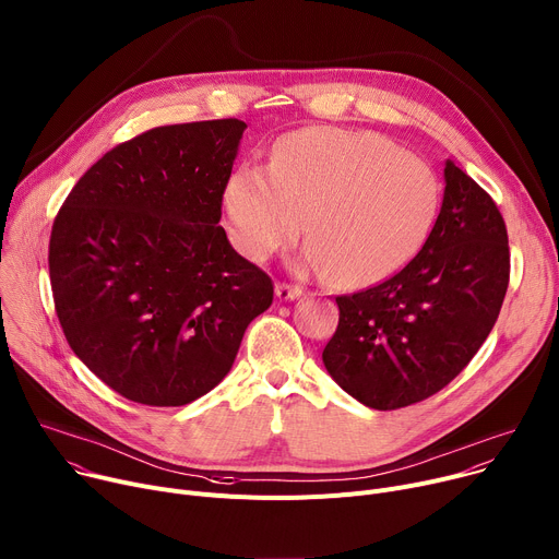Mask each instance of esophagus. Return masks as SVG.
Returning <instances> with one entry per match:
<instances>
[{"instance_id":"esophagus-1","label":"esophagus","mask_w":559,"mask_h":559,"mask_svg":"<svg viewBox=\"0 0 559 559\" xmlns=\"http://www.w3.org/2000/svg\"><path fill=\"white\" fill-rule=\"evenodd\" d=\"M275 295H277L280 299H295V297L302 295V288L295 286V284H286V282H280V284L275 286Z\"/></svg>"}]
</instances>
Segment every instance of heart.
<instances>
[{
    "label": "heart",
    "instance_id": "1",
    "mask_svg": "<svg viewBox=\"0 0 559 559\" xmlns=\"http://www.w3.org/2000/svg\"><path fill=\"white\" fill-rule=\"evenodd\" d=\"M441 203L435 167L373 132L309 127L280 139L269 167L226 181L235 250L254 264L288 248L305 217L302 269L342 288L396 275L423 248Z\"/></svg>",
    "mask_w": 559,
    "mask_h": 559
}]
</instances>
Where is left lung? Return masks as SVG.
Listing matches in <instances>:
<instances>
[{"label":"left lung","instance_id":"obj_1","mask_svg":"<svg viewBox=\"0 0 559 559\" xmlns=\"http://www.w3.org/2000/svg\"><path fill=\"white\" fill-rule=\"evenodd\" d=\"M432 233L396 275L337 295L322 360L342 390L388 412L441 392L492 331L510 277L508 233L492 197L452 160Z\"/></svg>","mask_w":559,"mask_h":559}]
</instances>
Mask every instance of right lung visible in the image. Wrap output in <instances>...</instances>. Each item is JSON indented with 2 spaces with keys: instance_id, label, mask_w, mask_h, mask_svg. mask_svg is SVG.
Listing matches in <instances>:
<instances>
[{
  "instance_id": "1",
  "label": "right lung",
  "mask_w": 559,
  "mask_h": 559,
  "mask_svg": "<svg viewBox=\"0 0 559 559\" xmlns=\"http://www.w3.org/2000/svg\"><path fill=\"white\" fill-rule=\"evenodd\" d=\"M246 122L154 127L94 163L56 214L49 277L73 354L127 401L179 407L230 371L273 280L219 226Z\"/></svg>"
}]
</instances>
